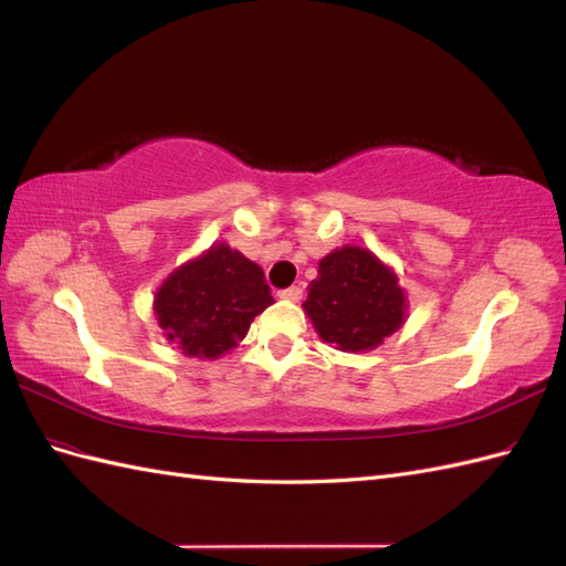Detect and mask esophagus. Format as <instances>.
Masks as SVG:
<instances>
[{"instance_id": "1", "label": "esophagus", "mask_w": 566, "mask_h": 566, "mask_svg": "<svg viewBox=\"0 0 566 566\" xmlns=\"http://www.w3.org/2000/svg\"><path fill=\"white\" fill-rule=\"evenodd\" d=\"M279 297H281V300H287V302H300V300H302V287H300V285H290V287L281 290Z\"/></svg>"}]
</instances>
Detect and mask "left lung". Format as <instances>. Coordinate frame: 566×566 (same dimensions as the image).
Returning <instances> with one entry per match:
<instances>
[{"instance_id":"8db88e82","label":"left lung","mask_w":566,"mask_h":566,"mask_svg":"<svg viewBox=\"0 0 566 566\" xmlns=\"http://www.w3.org/2000/svg\"><path fill=\"white\" fill-rule=\"evenodd\" d=\"M304 314L339 352H370L406 321V295L389 266L366 248L345 245L318 262Z\"/></svg>"}]
</instances>
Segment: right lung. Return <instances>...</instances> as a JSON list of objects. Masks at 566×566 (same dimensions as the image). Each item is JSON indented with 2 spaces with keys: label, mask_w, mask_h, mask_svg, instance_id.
Wrapping results in <instances>:
<instances>
[{
  "label": "right lung",
  "mask_w": 566,
  "mask_h": 566,
  "mask_svg": "<svg viewBox=\"0 0 566 566\" xmlns=\"http://www.w3.org/2000/svg\"><path fill=\"white\" fill-rule=\"evenodd\" d=\"M273 304L264 271L227 243H214L175 269L153 302L165 337L186 356L219 358Z\"/></svg>",
  "instance_id": "1"
}]
</instances>
